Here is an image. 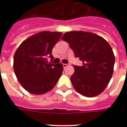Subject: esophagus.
<instances>
[{
  "mask_svg": "<svg viewBox=\"0 0 127 127\" xmlns=\"http://www.w3.org/2000/svg\"><path fill=\"white\" fill-rule=\"evenodd\" d=\"M63 65L64 68H66V67H67L68 66H69V64H63Z\"/></svg>",
  "mask_w": 127,
  "mask_h": 127,
  "instance_id": "34e87169",
  "label": "esophagus"
}]
</instances>
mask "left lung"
Segmentation results:
<instances>
[{
  "mask_svg": "<svg viewBox=\"0 0 127 127\" xmlns=\"http://www.w3.org/2000/svg\"><path fill=\"white\" fill-rule=\"evenodd\" d=\"M61 39L82 61V66L74 65V72L70 77L76 91L88 97L100 94L113 72L115 55L110 45L102 37L83 31L68 32Z\"/></svg>",
  "mask_w": 127,
  "mask_h": 127,
  "instance_id": "obj_1",
  "label": "left lung"
}]
</instances>
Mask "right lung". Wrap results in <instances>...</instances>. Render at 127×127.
Masks as SVG:
<instances>
[{
  "label": "right lung",
  "mask_w": 127,
  "mask_h": 127,
  "mask_svg": "<svg viewBox=\"0 0 127 127\" xmlns=\"http://www.w3.org/2000/svg\"><path fill=\"white\" fill-rule=\"evenodd\" d=\"M61 32L44 31L33 35L20 45L14 55V70L22 86L35 95L51 90L61 76V63H49L52 50Z\"/></svg>",
  "instance_id": "add662e5"
}]
</instances>
